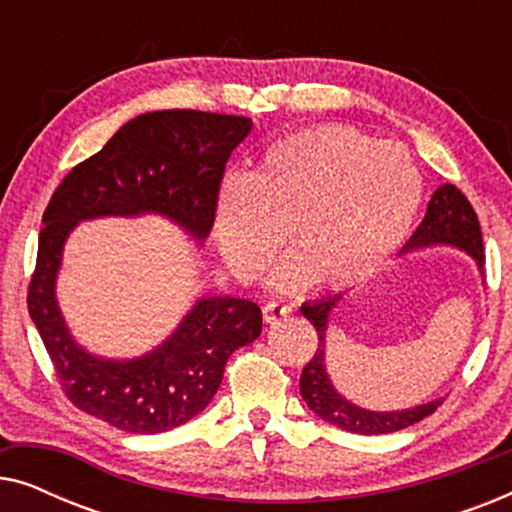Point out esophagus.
I'll list each match as a JSON object with an SVG mask.
<instances>
[{"mask_svg":"<svg viewBox=\"0 0 512 512\" xmlns=\"http://www.w3.org/2000/svg\"><path fill=\"white\" fill-rule=\"evenodd\" d=\"M291 312H293V307L289 303H282V300H270V303L263 305V319L270 321V324L272 321L286 317V314H291Z\"/></svg>","mask_w":512,"mask_h":512,"instance_id":"1","label":"esophagus"}]
</instances>
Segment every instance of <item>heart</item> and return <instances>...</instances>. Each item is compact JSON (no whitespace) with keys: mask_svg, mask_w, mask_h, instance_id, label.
Segmentation results:
<instances>
[{"mask_svg":"<svg viewBox=\"0 0 512 512\" xmlns=\"http://www.w3.org/2000/svg\"><path fill=\"white\" fill-rule=\"evenodd\" d=\"M422 193V174L403 146L349 125H317L272 144L251 179H226L216 237L230 270L254 279L289 230L296 256L277 272V286L314 277L326 289H352L403 247Z\"/></svg>","mask_w":512,"mask_h":512,"instance_id":"heart-1","label":"heart"}]
</instances>
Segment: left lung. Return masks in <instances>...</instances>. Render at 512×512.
I'll return each mask as SVG.
<instances>
[{
	"mask_svg": "<svg viewBox=\"0 0 512 512\" xmlns=\"http://www.w3.org/2000/svg\"><path fill=\"white\" fill-rule=\"evenodd\" d=\"M426 247H454L466 251L478 263L480 275H485V251H482L478 214H475L471 202L466 200V195L457 186L443 184L431 195L424 221L419 223V228L405 242L401 254ZM340 303L342 293L314 300V303H305L300 307L303 317L312 321V326L317 328L319 335L317 352H314L310 363L303 368V375H300V396H303L307 408L324 419V422L338 426L342 431L361 433V436H377V433H394L408 429V426L429 417L431 412H436L438 405L443 403V398H436V401H429L424 405H415V408L408 410L377 412L354 405L345 396L338 394V389L333 387L331 377L326 373V331L328 319H331V314Z\"/></svg>",
	"mask_w": 512,
	"mask_h": 512,
	"instance_id": "left-lung-1",
	"label": "left lung"
}]
</instances>
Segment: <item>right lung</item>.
<instances>
[{"label":"right lung","mask_w":512,"mask_h":512,"mask_svg":"<svg viewBox=\"0 0 512 512\" xmlns=\"http://www.w3.org/2000/svg\"><path fill=\"white\" fill-rule=\"evenodd\" d=\"M251 132L244 116L193 109L132 118L55 188L39 233L27 310L69 401L125 433H163L200 415L235 349L261 335V307L205 296L163 345L137 359H102L72 338L55 300L62 249L79 221L160 214L200 244L214 226L230 153Z\"/></svg>","instance_id":"right-lung-1"}]
</instances>
